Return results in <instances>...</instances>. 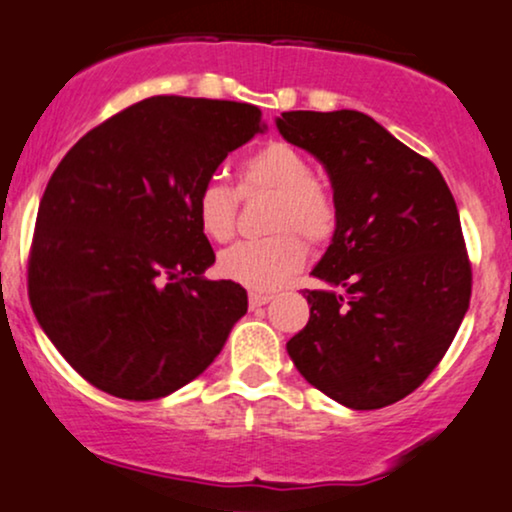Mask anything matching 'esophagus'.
<instances>
[{
    "label": "esophagus",
    "instance_id": "obj_1",
    "mask_svg": "<svg viewBox=\"0 0 512 512\" xmlns=\"http://www.w3.org/2000/svg\"><path fill=\"white\" fill-rule=\"evenodd\" d=\"M269 301H272L269 293H257V291L250 293V308H260V305H267Z\"/></svg>",
    "mask_w": 512,
    "mask_h": 512
}]
</instances>
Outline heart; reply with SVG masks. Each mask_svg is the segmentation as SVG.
I'll return each instance as SVG.
<instances>
[{"mask_svg":"<svg viewBox=\"0 0 512 512\" xmlns=\"http://www.w3.org/2000/svg\"><path fill=\"white\" fill-rule=\"evenodd\" d=\"M272 192L267 231L260 240H243L223 250L219 272L255 291H274L305 264V245L327 243L337 231V204L330 192L313 178V166L296 146L269 142L238 166V192L219 180H207L195 195L199 231L223 243L236 228L238 195ZM299 235L296 237L295 233Z\"/></svg>","mask_w":512,"mask_h":512,"instance_id":"1","label":"heart"}]
</instances>
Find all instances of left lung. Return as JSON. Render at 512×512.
<instances>
[{"label": "left lung", "instance_id": "obj_1", "mask_svg": "<svg viewBox=\"0 0 512 512\" xmlns=\"http://www.w3.org/2000/svg\"><path fill=\"white\" fill-rule=\"evenodd\" d=\"M281 137L330 175L337 231L305 289L310 320L286 351L349 409L414 392L455 339L472 296L460 214L440 170L358 110H291Z\"/></svg>", "mask_w": 512, "mask_h": 512}]
</instances>
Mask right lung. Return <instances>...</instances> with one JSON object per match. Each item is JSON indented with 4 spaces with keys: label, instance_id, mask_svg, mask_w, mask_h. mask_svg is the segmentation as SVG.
I'll return each mask as SVG.
<instances>
[{
    "label": "right lung",
    "instance_id": "obj_1",
    "mask_svg": "<svg viewBox=\"0 0 512 512\" xmlns=\"http://www.w3.org/2000/svg\"><path fill=\"white\" fill-rule=\"evenodd\" d=\"M264 132L255 105L154 96L76 142L40 199L28 298L81 378L146 402L211 366L248 313L236 281H209L216 255L195 195L223 158Z\"/></svg>",
    "mask_w": 512,
    "mask_h": 512
}]
</instances>
